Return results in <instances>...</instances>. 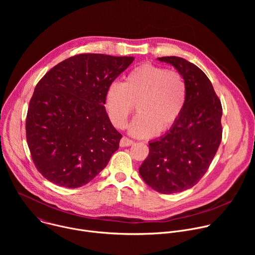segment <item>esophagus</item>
Instances as JSON below:
<instances>
[{"mask_svg": "<svg viewBox=\"0 0 255 255\" xmlns=\"http://www.w3.org/2000/svg\"><path fill=\"white\" fill-rule=\"evenodd\" d=\"M134 141L127 138V137H122L120 140V146L121 147H126V146H130V145H133Z\"/></svg>", "mask_w": 255, "mask_h": 255, "instance_id": "obj_1", "label": "esophagus"}]
</instances>
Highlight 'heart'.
Masks as SVG:
<instances>
[{"label": "heart", "instance_id": "b5f03b06", "mask_svg": "<svg viewBox=\"0 0 255 255\" xmlns=\"http://www.w3.org/2000/svg\"><path fill=\"white\" fill-rule=\"evenodd\" d=\"M185 79L175 70L144 63L131 69L123 82H114L105 95V109L111 123L123 129L133 109L138 114L129 125V132L139 138L166 132L178 120L187 103Z\"/></svg>", "mask_w": 255, "mask_h": 255}]
</instances>
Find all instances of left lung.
Listing matches in <instances>:
<instances>
[{
  "mask_svg": "<svg viewBox=\"0 0 255 255\" xmlns=\"http://www.w3.org/2000/svg\"><path fill=\"white\" fill-rule=\"evenodd\" d=\"M157 60L172 65L183 76L187 103L173 127L149 142V154L139 173L154 191L174 194L193 188L208 170L222 139V106L197 65L177 56Z\"/></svg>",
  "mask_w": 255,
  "mask_h": 255,
  "instance_id": "obj_1",
  "label": "left lung"
}]
</instances>
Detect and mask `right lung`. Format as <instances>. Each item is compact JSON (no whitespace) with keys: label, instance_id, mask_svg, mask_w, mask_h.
Returning <instances> with one entry per match:
<instances>
[{"label":"right lung","instance_id":"1","mask_svg":"<svg viewBox=\"0 0 255 255\" xmlns=\"http://www.w3.org/2000/svg\"><path fill=\"white\" fill-rule=\"evenodd\" d=\"M133 60L79 54L55 65L36 86L26 139L35 166L47 180L80 188L107 166L122 135L107 115L105 95Z\"/></svg>","mask_w":255,"mask_h":255}]
</instances>
